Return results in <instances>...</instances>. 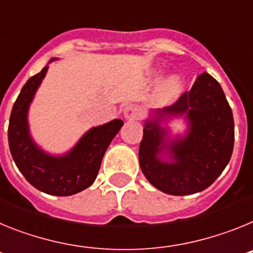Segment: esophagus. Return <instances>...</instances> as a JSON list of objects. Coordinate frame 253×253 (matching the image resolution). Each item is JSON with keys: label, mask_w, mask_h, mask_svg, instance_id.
Returning a JSON list of instances; mask_svg holds the SVG:
<instances>
[{"label": "esophagus", "mask_w": 253, "mask_h": 253, "mask_svg": "<svg viewBox=\"0 0 253 253\" xmlns=\"http://www.w3.org/2000/svg\"><path fill=\"white\" fill-rule=\"evenodd\" d=\"M124 118L126 120H135L139 118V107L134 104H129L124 107Z\"/></svg>", "instance_id": "34e87169"}]
</instances>
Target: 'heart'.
<instances>
[{
    "label": "heart",
    "mask_w": 253,
    "mask_h": 253,
    "mask_svg": "<svg viewBox=\"0 0 253 253\" xmlns=\"http://www.w3.org/2000/svg\"><path fill=\"white\" fill-rule=\"evenodd\" d=\"M161 73H157V77H160ZM182 80H181L180 76L175 75L171 76L163 81L162 84L160 86V88L157 90V100L161 104H167V102H171L172 100H175L178 95H180L181 90H182Z\"/></svg>",
    "instance_id": "b5f03b06"
}]
</instances>
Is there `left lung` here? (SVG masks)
I'll list each match as a JSON object with an SVG mask.
<instances>
[{"label":"left lung","mask_w":253,"mask_h":253,"mask_svg":"<svg viewBox=\"0 0 253 253\" xmlns=\"http://www.w3.org/2000/svg\"><path fill=\"white\" fill-rule=\"evenodd\" d=\"M178 116L188 120V131L169 140L162 123ZM233 144L231 106L218 81L204 72L175 104L152 111L143 129L139 165L156 189L169 195H191L219 177L231 160ZM162 154L169 160H163Z\"/></svg>","instance_id":"8db88e82"}]
</instances>
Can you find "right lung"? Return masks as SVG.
<instances>
[{"instance_id":"right-lung-1","label":"right lung","mask_w":253,"mask_h":253,"mask_svg":"<svg viewBox=\"0 0 253 253\" xmlns=\"http://www.w3.org/2000/svg\"><path fill=\"white\" fill-rule=\"evenodd\" d=\"M46 71L48 66L29 78L17 96L8 123V146L17 169L35 189L49 195L69 196L93 184L105 152L124 123L115 119L90 129L63 156L45 153L31 139L28 111Z\"/></svg>"}]
</instances>
